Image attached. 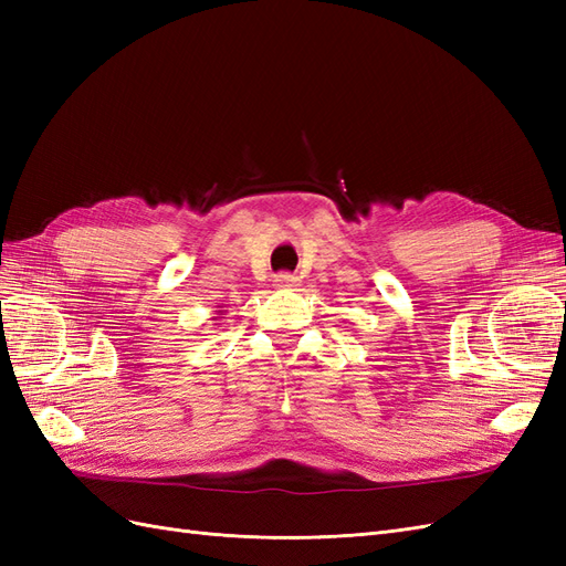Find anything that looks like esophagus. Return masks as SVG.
<instances>
[{
	"label": "esophagus",
	"mask_w": 566,
	"mask_h": 566,
	"mask_svg": "<svg viewBox=\"0 0 566 566\" xmlns=\"http://www.w3.org/2000/svg\"><path fill=\"white\" fill-rule=\"evenodd\" d=\"M297 276H293V273H276V276H273V287L276 290H293V287H297Z\"/></svg>",
	"instance_id": "obj_1"
}]
</instances>
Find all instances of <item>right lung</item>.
Masks as SVG:
<instances>
[{
	"label": "right lung",
	"mask_w": 566,
	"mask_h": 566,
	"mask_svg": "<svg viewBox=\"0 0 566 566\" xmlns=\"http://www.w3.org/2000/svg\"><path fill=\"white\" fill-rule=\"evenodd\" d=\"M221 316H224V310H217V316H214V321H217V318H221Z\"/></svg>",
	"instance_id": "obj_1"
}]
</instances>
